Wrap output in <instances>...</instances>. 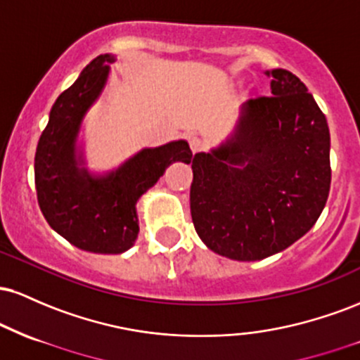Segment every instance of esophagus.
<instances>
[{"label": "esophagus", "instance_id": "1", "mask_svg": "<svg viewBox=\"0 0 360 360\" xmlns=\"http://www.w3.org/2000/svg\"><path fill=\"white\" fill-rule=\"evenodd\" d=\"M188 142H189V148H191L193 154H196V152L203 150L205 143H203V140H201V139H198V137H189Z\"/></svg>", "mask_w": 360, "mask_h": 360}]
</instances>
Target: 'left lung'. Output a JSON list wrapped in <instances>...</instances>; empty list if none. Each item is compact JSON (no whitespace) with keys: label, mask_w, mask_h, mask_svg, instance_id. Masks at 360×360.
Masks as SVG:
<instances>
[{"label":"left lung","mask_w":360,"mask_h":360,"mask_svg":"<svg viewBox=\"0 0 360 360\" xmlns=\"http://www.w3.org/2000/svg\"><path fill=\"white\" fill-rule=\"evenodd\" d=\"M267 74L272 96L243 103L233 139L189 160L194 230L208 249L233 260L288 249L315 225L330 193L323 111L298 76Z\"/></svg>","instance_id":"1"}]
</instances>
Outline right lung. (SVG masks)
<instances>
[{
    "label": "right lung",
    "mask_w": 360,
    "mask_h": 360,
    "mask_svg": "<svg viewBox=\"0 0 360 360\" xmlns=\"http://www.w3.org/2000/svg\"><path fill=\"white\" fill-rule=\"evenodd\" d=\"M111 56H98L72 86L59 94L35 152L37 200L49 225L77 249L122 254L139 235L135 203L176 160L189 162L184 140L143 148L118 171L91 177L77 167L74 142L84 113L100 96Z\"/></svg>",
    "instance_id": "obj_1"
}]
</instances>
